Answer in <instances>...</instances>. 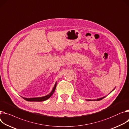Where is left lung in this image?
I'll use <instances>...</instances> for the list:
<instances>
[{"instance_id":"1","label":"left lung","mask_w":129,"mask_h":129,"mask_svg":"<svg viewBox=\"0 0 129 129\" xmlns=\"http://www.w3.org/2000/svg\"><path fill=\"white\" fill-rule=\"evenodd\" d=\"M104 98H105V97H104V98H100V99H97V100H94L93 101H100V100H102ZM88 101H92V100H88Z\"/></svg>"}]
</instances>
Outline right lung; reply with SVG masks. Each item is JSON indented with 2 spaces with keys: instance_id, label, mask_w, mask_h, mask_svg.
<instances>
[{
  "instance_id": "obj_1",
  "label": "right lung",
  "mask_w": 129,
  "mask_h": 129,
  "mask_svg": "<svg viewBox=\"0 0 129 129\" xmlns=\"http://www.w3.org/2000/svg\"><path fill=\"white\" fill-rule=\"evenodd\" d=\"M56 86V83L55 84L54 87L53 89V90L48 95L45 96H43V97H40V98H23L25 100L27 101H30V102H41V101H44L47 100V99H49L51 96L52 95V94L54 93L55 88Z\"/></svg>"
}]
</instances>
